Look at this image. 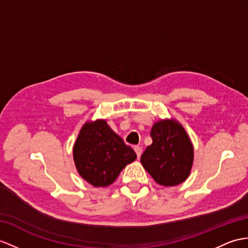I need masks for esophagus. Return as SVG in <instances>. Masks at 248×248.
Returning <instances> with one entry per match:
<instances>
[{"label": "esophagus", "instance_id": "obj_1", "mask_svg": "<svg viewBox=\"0 0 248 248\" xmlns=\"http://www.w3.org/2000/svg\"><path fill=\"white\" fill-rule=\"evenodd\" d=\"M134 149H135V152H136V154H137V155H138V159H140V156H141L142 152H143L142 147H141V146H138V145H136V146L134 147Z\"/></svg>", "mask_w": 248, "mask_h": 248}]
</instances>
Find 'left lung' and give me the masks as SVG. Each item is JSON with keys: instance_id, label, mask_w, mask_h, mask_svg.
<instances>
[{"instance_id": "left-lung-1", "label": "left lung", "mask_w": 248, "mask_h": 248, "mask_svg": "<svg viewBox=\"0 0 248 248\" xmlns=\"http://www.w3.org/2000/svg\"><path fill=\"white\" fill-rule=\"evenodd\" d=\"M150 136L153 144L141 155L143 167L160 185L183 183L194 162V146L183 126L174 119L161 120L154 124Z\"/></svg>"}]
</instances>
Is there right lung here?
I'll return each instance as SVG.
<instances>
[{
	"label": "right lung",
	"mask_w": 248,
	"mask_h": 248,
	"mask_svg": "<svg viewBox=\"0 0 248 248\" xmlns=\"http://www.w3.org/2000/svg\"><path fill=\"white\" fill-rule=\"evenodd\" d=\"M137 159L105 120L86 122L74 145V160L80 176L94 187L112 184L123 168Z\"/></svg>",
	"instance_id": "obj_1"
}]
</instances>
